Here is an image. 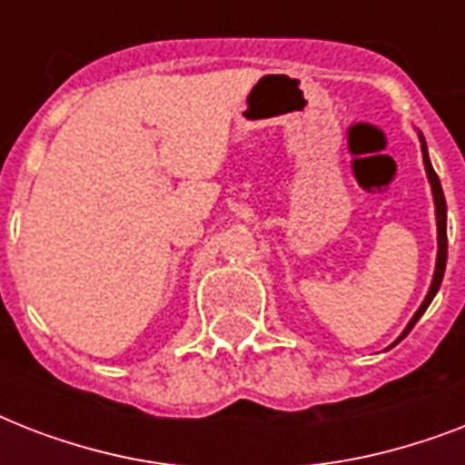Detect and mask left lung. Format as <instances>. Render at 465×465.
<instances>
[{"instance_id":"1","label":"left lung","mask_w":465,"mask_h":465,"mask_svg":"<svg viewBox=\"0 0 465 465\" xmlns=\"http://www.w3.org/2000/svg\"><path fill=\"white\" fill-rule=\"evenodd\" d=\"M420 144H422V161H425V171H427V178H430V185H432V195H434V210H437V268H434V277H432V284H430V292H427L425 302L420 304V309L415 311V316L411 318V323L401 332V338L393 342L398 345L401 340L412 331V325L418 323L420 316L425 313L427 306L432 304L434 294L440 292V284H441V277H444V268H447V200H444V190H441V183H440V175L434 173L432 163H430V156H427V144H425V137L420 134Z\"/></svg>"}]
</instances>
